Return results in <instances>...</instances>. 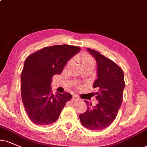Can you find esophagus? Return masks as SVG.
Wrapping results in <instances>:
<instances>
[{"label": "esophagus", "instance_id": "1", "mask_svg": "<svg viewBox=\"0 0 147 147\" xmlns=\"http://www.w3.org/2000/svg\"><path fill=\"white\" fill-rule=\"evenodd\" d=\"M80 99L79 98L77 97V96H72V102H78L79 101Z\"/></svg>", "mask_w": 147, "mask_h": 147}]
</instances>
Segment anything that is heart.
<instances>
[{"instance_id":"b5f03b06","label":"heart","mask_w":147,"mask_h":147,"mask_svg":"<svg viewBox=\"0 0 147 147\" xmlns=\"http://www.w3.org/2000/svg\"><path fill=\"white\" fill-rule=\"evenodd\" d=\"M81 60H82L83 64H89V63H92V64H94V60H93V59L90 56V55L87 54H83Z\"/></svg>"}]
</instances>
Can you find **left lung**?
<instances>
[{"mask_svg":"<svg viewBox=\"0 0 147 147\" xmlns=\"http://www.w3.org/2000/svg\"><path fill=\"white\" fill-rule=\"evenodd\" d=\"M95 58L97 64V77L93 87L98 89L96 93L98 102L92 106L88 101L87 111L79 115L83 126L91 130H102L109 127L115 120L123 99L125 87L124 75L117 64L99 52L87 48Z\"/></svg>","mask_w":147,"mask_h":147,"instance_id":"obj_1","label":"left lung"}]
</instances>
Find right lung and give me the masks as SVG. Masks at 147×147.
Here are the masks:
<instances>
[{"label": "right lung", "mask_w": 147, "mask_h": 147, "mask_svg": "<svg viewBox=\"0 0 147 147\" xmlns=\"http://www.w3.org/2000/svg\"><path fill=\"white\" fill-rule=\"evenodd\" d=\"M77 46L62 45L45 47L29 55L22 72V98L28 117L34 124L47 125L58 119L71 100L69 93H51V78L60 75L65 65L79 53Z\"/></svg>", "instance_id": "obj_1"}]
</instances>
